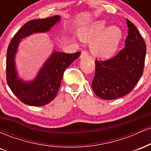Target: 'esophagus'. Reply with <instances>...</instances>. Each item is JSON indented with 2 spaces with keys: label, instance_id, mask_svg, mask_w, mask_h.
<instances>
[{
  "label": "esophagus",
  "instance_id": "34e87169",
  "mask_svg": "<svg viewBox=\"0 0 151 151\" xmlns=\"http://www.w3.org/2000/svg\"><path fill=\"white\" fill-rule=\"evenodd\" d=\"M88 55H89V53H88L86 51V50H83V51L81 52V54L80 58H86V57H87Z\"/></svg>",
  "mask_w": 151,
  "mask_h": 151
}]
</instances>
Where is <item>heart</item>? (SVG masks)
<instances>
[{"mask_svg":"<svg viewBox=\"0 0 151 151\" xmlns=\"http://www.w3.org/2000/svg\"><path fill=\"white\" fill-rule=\"evenodd\" d=\"M78 36L84 42L92 41L91 50L93 55L101 58H110L119 50L123 32L116 26L107 28L105 22L100 20L80 29Z\"/></svg>","mask_w":151,"mask_h":151,"instance_id":"1","label":"heart"}]
</instances>
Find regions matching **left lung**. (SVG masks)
Listing matches in <instances>:
<instances>
[{
  "label": "left lung",
  "instance_id": "obj_1",
  "mask_svg": "<svg viewBox=\"0 0 151 151\" xmlns=\"http://www.w3.org/2000/svg\"><path fill=\"white\" fill-rule=\"evenodd\" d=\"M126 22L129 35L125 47L108 60L95 61L91 87L95 94L103 99H115L130 93L143 74L145 42L136 26L128 19Z\"/></svg>",
  "mask_w": 151,
  "mask_h": 151
}]
</instances>
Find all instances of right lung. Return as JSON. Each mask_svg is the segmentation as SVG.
I'll list each match as a JSON object with an SVG mask.
<instances>
[{"label":"right lung","instance_id":"1","mask_svg":"<svg viewBox=\"0 0 151 151\" xmlns=\"http://www.w3.org/2000/svg\"><path fill=\"white\" fill-rule=\"evenodd\" d=\"M60 15L30 20L12 38L6 58V80L15 96L25 104L41 106L49 104L56 96L64 72L79 58V52L67 54L54 51L45 62L33 80L27 81L18 77L15 58L20 40L33 33L46 32L60 20Z\"/></svg>","mask_w":151,"mask_h":151}]
</instances>
